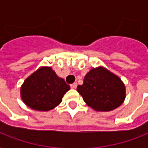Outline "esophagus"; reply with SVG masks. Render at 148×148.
Here are the masks:
<instances>
[{
  "label": "esophagus",
  "mask_w": 148,
  "mask_h": 148,
  "mask_svg": "<svg viewBox=\"0 0 148 148\" xmlns=\"http://www.w3.org/2000/svg\"><path fill=\"white\" fill-rule=\"evenodd\" d=\"M77 84L76 83V82H75V83H73V84L71 85V87L72 89H75L76 87H77Z\"/></svg>",
  "instance_id": "obj_1"
}]
</instances>
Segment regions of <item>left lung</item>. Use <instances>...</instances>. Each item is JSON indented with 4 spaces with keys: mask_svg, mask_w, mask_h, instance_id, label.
<instances>
[{
    "mask_svg": "<svg viewBox=\"0 0 148 148\" xmlns=\"http://www.w3.org/2000/svg\"><path fill=\"white\" fill-rule=\"evenodd\" d=\"M77 91L84 102L97 111H110L117 108L126 98V89L119 77L100 66L86 74L83 84Z\"/></svg>",
    "mask_w": 148,
    "mask_h": 148,
    "instance_id": "8db88e82",
    "label": "left lung"
}]
</instances>
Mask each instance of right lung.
Segmentation results:
<instances>
[{"instance_id":"1","label":"right lung","mask_w":148,"mask_h":148,"mask_svg":"<svg viewBox=\"0 0 148 148\" xmlns=\"http://www.w3.org/2000/svg\"><path fill=\"white\" fill-rule=\"evenodd\" d=\"M70 89L51 67H41L25 80L21 87V97L32 109L48 111L59 105Z\"/></svg>"}]
</instances>
